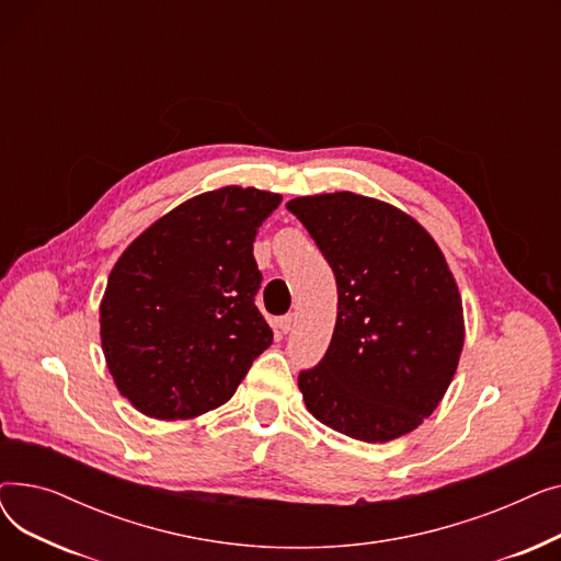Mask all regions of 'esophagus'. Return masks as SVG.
<instances>
[{
    "mask_svg": "<svg viewBox=\"0 0 561 561\" xmlns=\"http://www.w3.org/2000/svg\"><path fill=\"white\" fill-rule=\"evenodd\" d=\"M277 330L282 332V334H288L290 330H293V316L288 313V316H282L279 320H277Z\"/></svg>",
    "mask_w": 561,
    "mask_h": 561,
    "instance_id": "obj_1",
    "label": "esophagus"
}]
</instances>
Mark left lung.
Returning a JSON list of instances; mask_svg holds the SVG:
<instances>
[{
	"mask_svg": "<svg viewBox=\"0 0 561 561\" xmlns=\"http://www.w3.org/2000/svg\"><path fill=\"white\" fill-rule=\"evenodd\" d=\"M332 265L336 325L298 387L316 421L366 444L416 430L444 400L463 347V307L430 231L350 191L286 204Z\"/></svg>",
	"mask_w": 561,
	"mask_h": 561,
	"instance_id": "obj_1",
	"label": "left lung"
}]
</instances>
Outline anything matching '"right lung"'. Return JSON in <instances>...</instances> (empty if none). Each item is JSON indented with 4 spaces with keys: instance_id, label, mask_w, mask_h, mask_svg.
<instances>
[{
    "instance_id": "1",
    "label": "right lung",
    "mask_w": 561,
    "mask_h": 561,
    "mask_svg": "<svg viewBox=\"0 0 561 561\" xmlns=\"http://www.w3.org/2000/svg\"><path fill=\"white\" fill-rule=\"evenodd\" d=\"M279 193L222 186L161 216L115 261L100 339L117 391L140 414L188 421L225 404L273 343L254 307L256 231Z\"/></svg>"
}]
</instances>
